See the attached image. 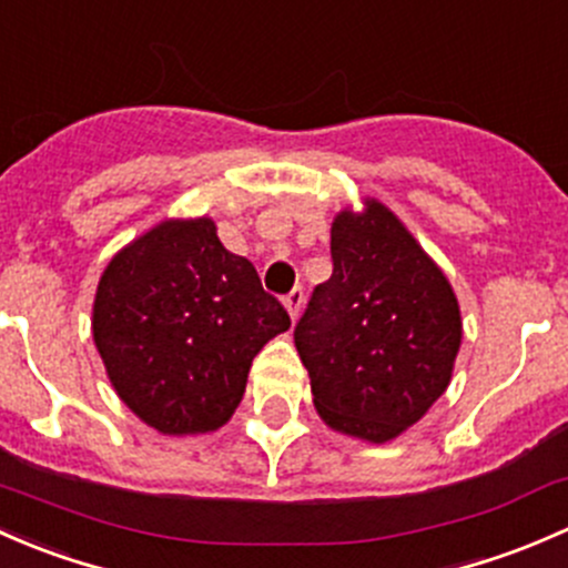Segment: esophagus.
<instances>
[{
	"label": "esophagus",
	"instance_id": "obj_1",
	"mask_svg": "<svg viewBox=\"0 0 568 568\" xmlns=\"http://www.w3.org/2000/svg\"><path fill=\"white\" fill-rule=\"evenodd\" d=\"M284 306H286V312H290L292 320H295L297 314H301V306H303V290H301V286H295V290H292V292H286V295H284Z\"/></svg>",
	"mask_w": 568,
	"mask_h": 568
}]
</instances>
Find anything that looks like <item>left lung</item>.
I'll return each mask as SVG.
<instances>
[{
  "mask_svg": "<svg viewBox=\"0 0 568 568\" xmlns=\"http://www.w3.org/2000/svg\"><path fill=\"white\" fill-rule=\"evenodd\" d=\"M333 273L295 325L314 407L344 435L385 443L448 388L462 342L457 297L385 204L336 215Z\"/></svg>",
  "mask_w": 568,
  "mask_h": 568,
  "instance_id": "1",
  "label": "left lung"
}]
</instances>
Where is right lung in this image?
Instances as JSON below:
<instances>
[{
    "instance_id": "add662e5",
    "label": "right lung",
    "mask_w": 568,
    "mask_h": 568,
    "mask_svg": "<svg viewBox=\"0 0 568 568\" xmlns=\"http://www.w3.org/2000/svg\"><path fill=\"white\" fill-rule=\"evenodd\" d=\"M290 314L210 219L163 221L103 271L92 336L120 399L163 435L213 432Z\"/></svg>"
}]
</instances>
